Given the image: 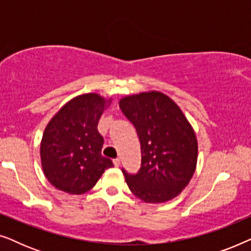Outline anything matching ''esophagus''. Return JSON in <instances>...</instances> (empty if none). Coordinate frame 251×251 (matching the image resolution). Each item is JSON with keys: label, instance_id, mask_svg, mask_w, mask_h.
I'll use <instances>...</instances> for the list:
<instances>
[{"label": "esophagus", "instance_id": "esophagus-1", "mask_svg": "<svg viewBox=\"0 0 251 251\" xmlns=\"http://www.w3.org/2000/svg\"><path fill=\"white\" fill-rule=\"evenodd\" d=\"M113 163H114V166H115V167H119L120 164H121V160H120L119 157H118V159H114V160H113Z\"/></svg>", "mask_w": 251, "mask_h": 251}]
</instances>
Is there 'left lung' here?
<instances>
[{
  "mask_svg": "<svg viewBox=\"0 0 251 251\" xmlns=\"http://www.w3.org/2000/svg\"><path fill=\"white\" fill-rule=\"evenodd\" d=\"M119 105L136 128L142 152L138 173L122 169L130 191L149 203L173 200L187 186L197 168L193 128L179 106L162 92L126 96Z\"/></svg>",
  "mask_w": 251,
  "mask_h": 251,
  "instance_id": "obj_1",
  "label": "left lung"
}]
</instances>
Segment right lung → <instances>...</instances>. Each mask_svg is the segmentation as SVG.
Here are the masks:
<instances>
[{"label": "right lung", "mask_w": 251, "mask_h": 251, "mask_svg": "<svg viewBox=\"0 0 251 251\" xmlns=\"http://www.w3.org/2000/svg\"><path fill=\"white\" fill-rule=\"evenodd\" d=\"M111 102L97 94L77 96L48 123L41 142L43 173L51 185L70 194L91 190L112 160L101 155L99 119Z\"/></svg>", "instance_id": "obj_1"}]
</instances>
